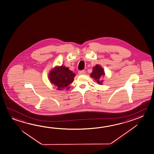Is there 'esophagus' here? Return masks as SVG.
Listing matches in <instances>:
<instances>
[{"instance_id":"1","label":"esophagus","mask_w":154,"mask_h":154,"mask_svg":"<svg viewBox=\"0 0 154 154\" xmlns=\"http://www.w3.org/2000/svg\"><path fill=\"white\" fill-rule=\"evenodd\" d=\"M79 75H84L85 74V70H80V71H79Z\"/></svg>"}]
</instances>
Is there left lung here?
Masks as SVG:
<instances>
[{"label": "left lung", "mask_w": 154, "mask_h": 154, "mask_svg": "<svg viewBox=\"0 0 154 154\" xmlns=\"http://www.w3.org/2000/svg\"><path fill=\"white\" fill-rule=\"evenodd\" d=\"M105 75L104 70L101 66L97 64L93 68L92 72L90 74V76L94 79L97 84L102 85L103 78Z\"/></svg>", "instance_id": "obj_1"}]
</instances>
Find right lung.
Masks as SVG:
<instances>
[{
    "instance_id": "add662e5",
    "label": "right lung",
    "mask_w": 154,
    "mask_h": 154,
    "mask_svg": "<svg viewBox=\"0 0 154 154\" xmlns=\"http://www.w3.org/2000/svg\"><path fill=\"white\" fill-rule=\"evenodd\" d=\"M48 79L56 87L57 90H68L72 83L75 74L64 66H56L48 73Z\"/></svg>"
}]
</instances>
